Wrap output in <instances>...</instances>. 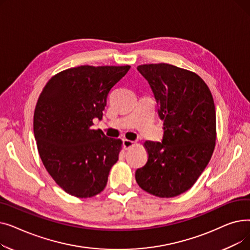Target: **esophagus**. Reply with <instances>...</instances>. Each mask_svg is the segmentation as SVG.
<instances>
[{
	"label": "esophagus",
	"mask_w": 250,
	"mask_h": 250,
	"mask_svg": "<svg viewBox=\"0 0 250 250\" xmlns=\"http://www.w3.org/2000/svg\"><path fill=\"white\" fill-rule=\"evenodd\" d=\"M123 145H124L125 150H128L129 148H132L133 146H135L136 144H135V142H134V141H130V140H126V139H125V140H124V142H123Z\"/></svg>",
	"instance_id": "1"
}]
</instances>
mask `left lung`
<instances>
[{
	"instance_id": "8db88e82",
	"label": "left lung",
	"mask_w": 250,
	"mask_h": 250,
	"mask_svg": "<svg viewBox=\"0 0 250 250\" xmlns=\"http://www.w3.org/2000/svg\"><path fill=\"white\" fill-rule=\"evenodd\" d=\"M149 82L163 121L162 142L146 141L147 163L137 169L139 187L159 198L188 190L211 160L216 145L215 103L195 73L165 62L138 65Z\"/></svg>"
}]
</instances>
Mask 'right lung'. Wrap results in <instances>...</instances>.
<instances>
[{
    "label": "right lung",
    "mask_w": 250,
    "mask_h": 250,
    "mask_svg": "<svg viewBox=\"0 0 250 250\" xmlns=\"http://www.w3.org/2000/svg\"><path fill=\"white\" fill-rule=\"evenodd\" d=\"M130 65H80L52 76L37 100L33 132L41 159L65 192L92 198L106 187L122 151L121 139L93 129L111 88Z\"/></svg>",
    "instance_id": "add662e5"
}]
</instances>
